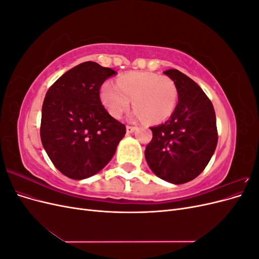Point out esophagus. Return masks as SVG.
I'll list each match as a JSON object with an SVG mask.
<instances>
[{"mask_svg": "<svg viewBox=\"0 0 259 259\" xmlns=\"http://www.w3.org/2000/svg\"><path fill=\"white\" fill-rule=\"evenodd\" d=\"M135 131H136L135 126H130V125H127V126H126V133H127V134H132V133H134Z\"/></svg>", "mask_w": 259, "mask_h": 259, "instance_id": "1", "label": "esophagus"}]
</instances>
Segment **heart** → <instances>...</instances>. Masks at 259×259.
<instances>
[{
  "instance_id": "b5f03b06",
  "label": "heart",
  "mask_w": 259,
  "mask_h": 259,
  "mask_svg": "<svg viewBox=\"0 0 259 259\" xmlns=\"http://www.w3.org/2000/svg\"><path fill=\"white\" fill-rule=\"evenodd\" d=\"M100 100L115 119H119L131 106L136 109L133 120L148 119L159 123L174 112L178 92L175 82L167 75L153 72L134 71L121 75L116 85L106 82L100 89Z\"/></svg>"
}]
</instances>
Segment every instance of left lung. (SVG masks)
<instances>
[{
	"instance_id": "8db88e82",
	"label": "left lung",
	"mask_w": 259,
	"mask_h": 259,
	"mask_svg": "<svg viewBox=\"0 0 259 259\" xmlns=\"http://www.w3.org/2000/svg\"><path fill=\"white\" fill-rule=\"evenodd\" d=\"M177 86L178 104L169 119L150 127L152 139L145 156L153 173L180 185L198 177L217 146L214 107L200 86L176 69L164 71Z\"/></svg>"
}]
</instances>
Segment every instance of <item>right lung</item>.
<instances>
[{"instance_id":"right-lung-1","label":"right lung","mask_w":259,"mask_h":259,"mask_svg":"<svg viewBox=\"0 0 259 259\" xmlns=\"http://www.w3.org/2000/svg\"><path fill=\"white\" fill-rule=\"evenodd\" d=\"M116 71L94 61L70 69L46 93L41 140L49 158L65 176L81 180L110 162L124 137L125 125L100 101L103 83Z\"/></svg>"}]
</instances>
